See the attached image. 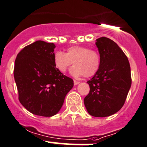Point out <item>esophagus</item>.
Masks as SVG:
<instances>
[{"label": "esophagus", "mask_w": 147, "mask_h": 147, "mask_svg": "<svg viewBox=\"0 0 147 147\" xmlns=\"http://www.w3.org/2000/svg\"><path fill=\"white\" fill-rule=\"evenodd\" d=\"M79 81H75V80H74V85H77V84H79Z\"/></svg>", "instance_id": "esophagus-1"}]
</instances>
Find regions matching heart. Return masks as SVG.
Listing matches in <instances>:
<instances>
[{
  "label": "heart",
  "instance_id": "heart-1",
  "mask_svg": "<svg viewBox=\"0 0 147 147\" xmlns=\"http://www.w3.org/2000/svg\"><path fill=\"white\" fill-rule=\"evenodd\" d=\"M55 66L62 73L74 64L71 74L74 77L84 76L89 78L98 72L101 66V56L95 49L81 46H74L68 49L66 53L58 51L54 55Z\"/></svg>",
  "mask_w": 147,
  "mask_h": 147
}]
</instances>
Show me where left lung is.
<instances>
[{
  "label": "left lung",
  "mask_w": 147,
  "mask_h": 147,
  "mask_svg": "<svg viewBox=\"0 0 147 147\" xmlns=\"http://www.w3.org/2000/svg\"><path fill=\"white\" fill-rule=\"evenodd\" d=\"M96 45L101 66L87 81L90 91L84 101L90 115L105 117L117 113L124 104L131 85V69L128 58L112 40L101 37Z\"/></svg>",
  "instance_id": "8db88e82"
}]
</instances>
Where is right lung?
Returning a JSON list of instances; mask_svg holds the SVG:
<instances>
[{
  "instance_id": "right-lung-1",
  "label": "right lung",
  "mask_w": 147,
  "mask_h": 147,
  "mask_svg": "<svg viewBox=\"0 0 147 147\" xmlns=\"http://www.w3.org/2000/svg\"><path fill=\"white\" fill-rule=\"evenodd\" d=\"M55 47L53 43L37 40L24 47L15 61L18 99L28 111L41 117L57 114L74 86L73 79L56 68Z\"/></svg>"
}]
</instances>
